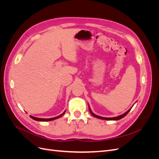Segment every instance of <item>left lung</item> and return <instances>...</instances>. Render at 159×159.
<instances>
[{
	"instance_id": "1",
	"label": "left lung",
	"mask_w": 159,
	"mask_h": 159,
	"mask_svg": "<svg viewBox=\"0 0 159 159\" xmlns=\"http://www.w3.org/2000/svg\"><path fill=\"white\" fill-rule=\"evenodd\" d=\"M89 112H90V113L93 115V117H96V118H98V119H104V120H119V119H122L123 117H124L125 116V115L130 111V110H131V109H129L126 112V113H125L124 114H123V115H119V116H118V117H111V118H107V117H100V116H98V115H95V114H94L92 111H91V109H90V107H89Z\"/></svg>"
}]
</instances>
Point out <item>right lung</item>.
<instances>
[{
	"mask_svg": "<svg viewBox=\"0 0 159 159\" xmlns=\"http://www.w3.org/2000/svg\"><path fill=\"white\" fill-rule=\"evenodd\" d=\"M66 111H64L63 113L60 115L59 116H57V117H53V118H50V119H42V118H37V117H33V116H30L32 119L34 120H36V121H52V120H54V119H58L60 118V117H61L62 115H63L64 113H65Z\"/></svg>",
	"mask_w": 159,
	"mask_h": 159,
	"instance_id": "add662e5",
	"label": "right lung"
}]
</instances>
